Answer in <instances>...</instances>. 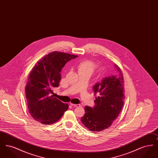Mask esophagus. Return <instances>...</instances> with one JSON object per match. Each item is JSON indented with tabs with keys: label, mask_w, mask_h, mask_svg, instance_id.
I'll list each match as a JSON object with an SVG mask.
<instances>
[{
	"label": "esophagus",
	"mask_w": 158,
	"mask_h": 158,
	"mask_svg": "<svg viewBox=\"0 0 158 158\" xmlns=\"http://www.w3.org/2000/svg\"><path fill=\"white\" fill-rule=\"evenodd\" d=\"M70 104L72 105V106H75V107H76V106H81L80 104H72V103H70Z\"/></svg>",
	"instance_id": "esophagus-1"
}]
</instances>
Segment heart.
Masks as SVG:
<instances>
[{"label": "heart", "instance_id": "1", "mask_svg": "<svg viewBox=\"0 0 158 158\" xmlns=\"http://www.w3.org/2000/svg\"><path fill=\"white\" fill-rule=\"evenodd\" d=\"M97 66L94 63L89 60H83L77 64V68L79 73H86L91 75Z\"/></svg>", "mask_w": 158, "mask_h": 158}]
</instances>
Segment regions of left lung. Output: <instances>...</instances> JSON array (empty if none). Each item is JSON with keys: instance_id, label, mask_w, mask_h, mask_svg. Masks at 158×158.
Segmentation results:
<instances>
[{"instance_id": "left-lung-1", "label": "left lung", "mask_w": 158, "mask_h": 158, "mask_svg": "<svg viewBox=\"0 0 158 158\" xmlns=\"http://www.w3.org/2000/svg\"><path fill=\"white\" fill-rule=\"evenodd\" d=\"M114 67L115 75L105 77L94 86L95 106L85 107L81 121L90 131H100L110 127L124 105V80L120 68L115 64Z\"/></svg>"}]
</instances>
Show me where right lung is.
I'll list each match as a JSON object with an SVG mask.
<instances>
[{
  "label": "right lung",
  "instance_id": "add662e5",
  "mask_svg": "<svg viewBox=\"0 0 158 158\" xmlns=\"http://www.w3.org/2000/svg\"><path fill=\"white\" fill-rule=\"evenodd\" d=\"M76 57V55L53 52L32 68L26 85L25 95L29 111L35 120L43 124H52L67 111L68 104L54 97L53 89L59 85L62 68Z\"/></svg>",
  "mask_w": 158,
  "mask_h": 158
}]
</instances>
